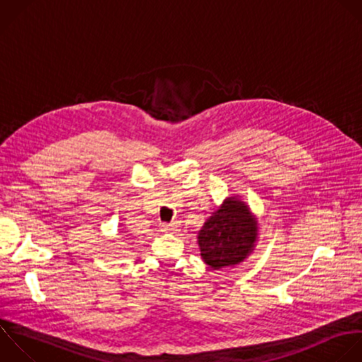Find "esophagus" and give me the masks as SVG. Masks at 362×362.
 Segmentation results:
<instances>
[{"mask_svg": "<svg viewBox=\"0 0 362 362\" xmlns=\"http://www.w3.org/2000/svg\"><path fill=\"white\" fill-rule=\"evenodd\" d=\"M163 232H177L180 230V225L177 222H171V223H164L161 228Z\"/></svg>", "mask_w": 362, "mask_h": 362, "instance_id": "34e87169", "label": "esophagus"}]
</instances>
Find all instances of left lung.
I'll return each instance as SVG.
<instances>
[{
  "mask_svg": "<svg viewBox=\"0 0 362 362\" xmlns=\"http://www.w3.org/2000/svg\"><path fill=\"white\" fill-rule=\"evenodd\" d=\"M257 232V221L249 206L229 197L198 233L201 257L214 270L239 264L253 252Z\"/></svg>",
  "mask_w": 362,
  "mask_h": 362,
  "instance_id": "left-lung-1",
  "label": "left lung"
}]
</instances>
